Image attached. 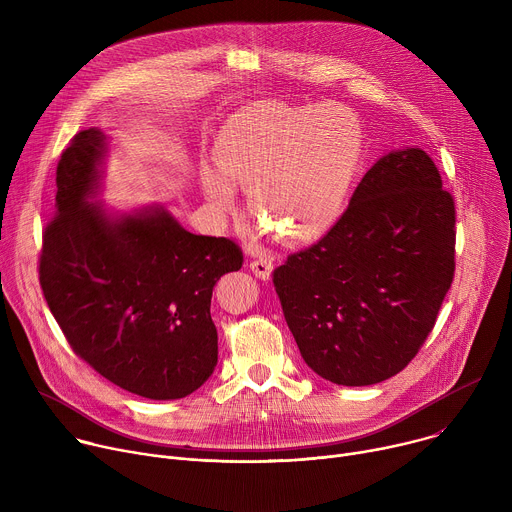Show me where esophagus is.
<instances>
[{
	"label": "esophagus",
	"instance_id": "esophagus-1",
	"mask_svg": "<svg viewBox=\"0 0 512 512\" xmlns=\"http://www.w3.org/2000/svg\"><path fill=\"white\" fill-rule=\"evenodd\" d=\"M251 271L259 277V279H269L271 277V271H273V261L269 257H261V259H255L249 263Z\"/></svg>",
	"mask_w": 512,
	"mask_h": 512
}]
</instances>
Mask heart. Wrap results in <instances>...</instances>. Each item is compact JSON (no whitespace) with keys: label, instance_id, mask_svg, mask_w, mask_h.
I'll use <instances>...</instances> for the list:
<instances>
[{"label":"heart","instance_id":"obj_1","mask_svg":"<svg viewBox=\"0 0 512 512\" xmlns=\"http://www.w3.org/2000/svg\"><path fill=\"white\" fill-rule=\"evenodd\" d=\"M360 158V127L338 105H261L237 115L214 143L218 170L202 168L212 206H235L249 192L255 221L277 239L300 245L324 235L338 218Z\"/></svg>","mask_w":512,"mask_h":512}]
</instances>
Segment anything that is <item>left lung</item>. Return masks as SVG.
<instances>
[{"label": "left lung", "instance_id": "8db88e82", "mask_svg": "<svg viewBox=\"0 0 512 512\" xmlns=\"http://www.w3.org/2000/svg\"><path fill=\"white\" fill-rule=\"evenodd\" d=\"M456 208L419 148L383 156L336 225L273 271L285 322L322 379L364 387L401 373L456 271Z\"/></svg>", "mask_w": 512, "mask_h": 512}]
</instances>
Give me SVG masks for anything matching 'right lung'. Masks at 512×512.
<instances>
[{
	"label": "right lung",
	"mask_w": 512,
	"mask_h": 512,
	"mask_svg": "<svg viewBox=\"0 0 512 512\" xmlns=\"http://www.w3.org/2000/svg\"><path fill=\"white\" fill-rule=\"evenodd\" d=\"M107 137L85 129L56 168V214L40 251V285L70 348L113 385L182 399L212 375V287L243 265L225 237L188 233L162 206L109 214L99 190Z\"/></svg>",
	"instance_id": "1"
}]
</instances>
